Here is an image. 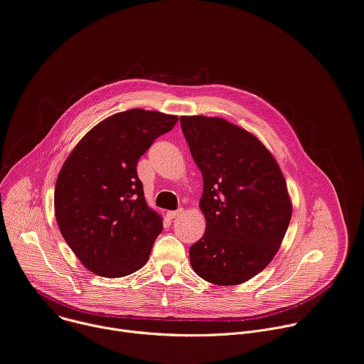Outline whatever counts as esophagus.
<instances>
[{
    "instance_id": "1",
    "label": "esophagus",
    "mask_w": 364,
    "mask_h": 364,
    "mask_svg": "<svg viewBox=\"0 0 364 364\" xmlns=\"http://www.w3.org/2000/svg\"><path fill=\"white\" fill-rule=\"evenodd\" d=\"M182 213H183V210H176V211H168V218H171V220H173V218H178L179 215H182Z\"/></svg>"
}]
</instances>
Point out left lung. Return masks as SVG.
Returning <instances> with one entry per match:
<instances>
[{
	"label": "left lung",
	"instance_id": "1",
	"mask_svg": "<svg viewBox=\"0 0 364 364\" xmlns=\"http://www.w3.org/2000/svg\"><path fill=\"white\" fill-rule=\"evenodd\" d=\"M203 173L205 234L189 249L195 273L214 285L247 282L274 257L292 217L287 181L263 143L224 118L181 117Z\"/></svg>",
	"mask_w": 364,
	"mask_h": 364
}]
</instances>
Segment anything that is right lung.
I'll use <instances>...</instances> for the list:
<instances>
[{"label":"right lung","instance_id":"add662e5","mask_svg":"<svg viewBox=\"0 0 364 364\" xmlns=\"http://www.w3.org/2000/svg\"><path fill=\"white\" fill-rule=\"evenodd\" d=\"M178 123L176 115L140 108L114 114L72 150L55 186L59 230L88 270L121 277L149 260L164 223L147 207L137 161Z\"/></svg>","mask_w":364,"mask_h":364}]
</instances>
